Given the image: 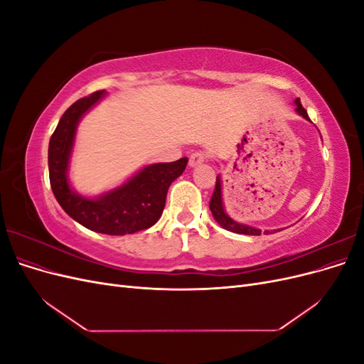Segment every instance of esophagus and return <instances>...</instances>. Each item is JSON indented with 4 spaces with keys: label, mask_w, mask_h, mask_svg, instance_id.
Here are the masks:
<instances>
[{
    "label": "esophagus",
    "mask_w": 364,
    "mask_h": 364,
    "mask_svg": "<svg viewBox=\"0 0 364 364\" xmlns=\"http://www.w3.org/2000/svg\"><path fill=\"white\" fill-rule=\"evenodd\" d=\"M206 161V153L203 151H196L190 156V167H197Z\"/></svg>",
    "instance_id": "obj_1"
}]
</instances>
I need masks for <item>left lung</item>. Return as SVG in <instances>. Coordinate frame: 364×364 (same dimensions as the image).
I'll return each mask as SVG.
<instances>
[{"label": "left lung", "mask_w": 364, "mask_h": 364, "mask_svg": "<svg viewBox=\"0 0 364 364\" xmlns=\"http://www.w3.org/2000/svg\"><path fill=\"white\" fill-rule=\"evenodd\" d=\"M294 105H296V112L302 115L305 119L310 121V117H308L304 106L301 105L299 98H296ZM209 209H211L215 222L223 229L230 230V232H235V234H243V235H261V229L252 228V226H247V225H243V223H238V222H235L234 218H230L226 214L225 205H223V196H222V179H220V176H217L215 188H214V193H213V197H211V202H209ZM264 234H270V230H264Z\"/></svg>", "instance_id": "left-lung-1"}]
</instances>
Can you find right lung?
<instances>
[{
	"mask_svg": "<svg viewBox=\"0 0 364 364\" xmlns=\"http://www.w3.org/2000/svg\"><path fill=\"white\" fill-rule=\"evenodd\" d=\"M103 97L105 91H97L80 98L62 115L48 146L51 190L63 211L82 226L107 235L134 234L158 222L170 185L183 173L188 158L147 165L123 185L92 199L75 193L68 181L75 129Z\"/></svg>",
	"mask_w": 364,
	"mask_h": 364,
	"instance_id": "add662e5",
	"label": "right lung"
}]
</instances>
